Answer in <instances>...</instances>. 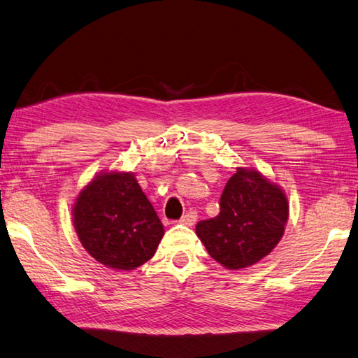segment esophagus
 Returning <instances> with one entry per match:
<instances>
[{"label":"esophagus","instance_id":"obj_1","mask_svg":"<svg viewBox=\"0 0 358 358\" xmlns=\"http://www.w3.org/2000/svg\"><path fill=\"white\" fill-rule=\"evenodd\" d=\"M196 222H197V213H196V211H189V213H186L185 216L180 219V224L187 225V227H191V225H194Z\"/></svg>","mask_w":358,"mask_h":358}]
</instances>
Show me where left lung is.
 Masks as SVG:
<instances>
[{
    "instance_id": "1",
    "label": "left lung",
    "mask_w": 358,
    "mask_h": 358,
    "mask_svg": "<svg viewBox=\"0 0 358 358\" xmlns=\"http://www.w3.org/2000/svg\"><path fill=\"white\" fill-rule=\"evenodd\" d=\"M289 203L282 186L252 167H238L220 196V213L196 233L213 259L231 271L257 264L283 238Z\"/></svg>"
}]
</instances>
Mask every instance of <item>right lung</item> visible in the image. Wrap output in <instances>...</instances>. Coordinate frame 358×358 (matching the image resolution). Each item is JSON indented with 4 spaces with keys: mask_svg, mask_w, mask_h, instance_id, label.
<instances>
[{
    "mask_svg": "<svg viewBox=\"0 0 358 358\" xmlns=\"http://www.w3.org/2000/svg\"><path fill=\"white\" fill-rule=\"evenodd\" d=\"M73 227L90 257L115 271L148 262L164 227L133 172L103 171L75 199Z\"/></svg>",
    "mask_w": 358,
    "mask_h": 358,
    "instance_id": "add662e5",
    "label": "right lung"
}]
</instances>
